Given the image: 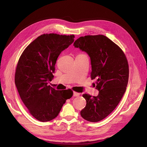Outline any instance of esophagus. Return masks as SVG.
<instances>
[{
  "mask_svg": "<svg viewBox=\"0 0 147 147\" xmlns=\"http://www.w3.org/2000/svg\"><path fill=\"white\" fill-rule=\"evenodd\" d=\"M79 95H80V93H78V92H74V93H73L74 96H79Z\"/></svg>",
  "mask_w": 147,
  "mask_h": 147,
  "instance_id": "obj_1",
  "label": "esophagus"
}]
</instances>
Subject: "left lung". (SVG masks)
<instances>
[{
  "instance_id": "8db88e82",
  "label": "left lung",
  "mask_w": 147,
  "mask_h": 147,
  "mask_svg": "<svg viewBox=\"0 0 147 147\" xmlns=\"http://www.w3.org/2000/svg\"><path fill=\"white\" fill-rule=\"evenodd\" d=\"M90 58L91 79L99 90L96 96L84 94L86 107L80 111L87 121L97 122L108 116L116 108L126 92L129 79V65L119 46L104 35L85 36L74 45Z\"/></svg>"
}]
</instances>
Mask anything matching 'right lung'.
<instances>
[{
    "label": "right lung",
    "instance_id": "obj_1",
    "mask_svg": "<svg viewBox=\"0 0 147 147\" xmlns=\"http://www.w3.org/2000/svg\"><path fill=\"white\" fill-rule=\"evenodd\" d=\"M74 36L43 34L22 53L15 74V83L23 103L37 120L49 121L59 113L70 89L57 90L48 85L53 78L55 65L61 52L74 40Z\"/></svg>",
    "mask_w": 147,
    "mask_h": 147
}]
</instances>
